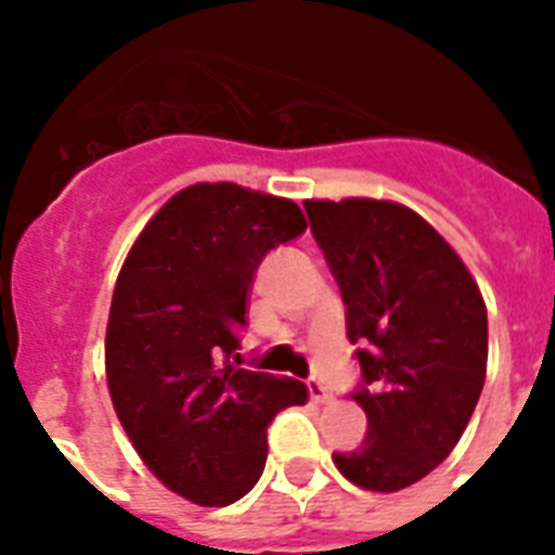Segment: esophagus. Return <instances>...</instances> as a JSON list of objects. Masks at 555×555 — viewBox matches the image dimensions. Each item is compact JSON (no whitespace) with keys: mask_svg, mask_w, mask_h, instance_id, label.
Wrapping results in <instances>:
<instances>
[{"mask_svg":"<svg viewBox=\"0 0 555 555\" xmlns=\"http://www.w3.org/2000/svg\"><path fill=\"white\" fill-rule=\"evenodd\" d=\"M308 391H311L313 403H331V388L322 379H308Z\"/></svg>","mask_w":555,"mask_h":555,"instance_id":"obj_1","label":"esophagus"}]
</instances>
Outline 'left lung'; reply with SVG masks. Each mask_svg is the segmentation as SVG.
Listing matches in <instances>:
<instances>
[{
    "instance_id": "obj_1",
    "label": "left lung",
    "mask_w": 555,
    "mask_h": 555,
    "mask_svg": "<svg viewBox=\"0 0 555 555\" xmlns=\"http://www.w3.org/2000/svg\"><path fill=\"white\" fill-rule=\"evenodd\" d=\"M360 346L354 400L369 435L334 452L371 492L412 487L447 461L487 377V305L452 244L414 209L377 198L305 201Z\"/></svg>"
}]
</instances>
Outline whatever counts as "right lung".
<instances>
[{"mask_svg":"<svg viewBox=\"0 0 555 555\" xmlns=\"http://www.w3.org/2000/svg\"><path fill=\"white\" fill-rule=\"evenodd\" d=\"M291 198L192 184L150 218L126 256L106 325L117 421L167 490L227 507L256 487L268 423L308 403L299 379L230 365L256 268L305 233Z\"/></svg>","mask_w":555,"mask_h":555,"instance_id":"1","label":"right lung"}]
</instances>
